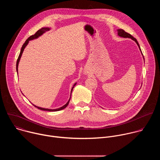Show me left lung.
Returning <instances> with one entry per match:
<instances>
[{
    "label": "left lung",
    "instance_id": "1",
    "mask_svg": "<svg viewBox=\"0 0 160 160\" xmlns=\"http://www.w3.org/2000/svg\"><path fill=\"white\" fill-rule=\"evenodd\" d=\"M117 32H118V35L119 37H123V38H131L132 40H133V41L137 43V45H138V47H139V50H140V51H141V54L142 55V57H143V59H144V56H143V54H142V51H141V48H140V45H139V44L138 40H136V38H135L134 37H133L130 34H129V33L125 32L123 30H122V29H118V30H117Z\"/></svg>",
    "mask_w": 160,
    "mask_h": 160
}]
</instances>
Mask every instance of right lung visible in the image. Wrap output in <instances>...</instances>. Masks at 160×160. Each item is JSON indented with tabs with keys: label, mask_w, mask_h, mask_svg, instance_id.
<instances>
[{
	"label": "right lung",
	"mask_w": 160,
	"mask_h": 160,
	"mask_svg": "<svg viewBox=\"0 0 160 160\" xmlns=\"http://www.w3.org/2000/svg\"><path fill=\"white\" fill-rule=\"evenodd\" d=\"M51 30V28H49V27H43V28H42L41 29H40L39 30H38L36 33L35 35H33L32 36H30L26 41L24 43V44L22 45V46L21 48V51H20V53H19V57L18 58V60H17V62H16V72H17V73H18V65H19V61H20V59L21 58V56H22V52H23L24 51V49H25V48L27 47V45L29 43V41L30 40H34V39H36V38H38L39 37H40L41 35H42L44 33H45L48 31H49ZM77 84V82L73 85V86L72 87V90H71V94H72V92L73 91V89L74 88V87ZM70 99H71V95H70V98L69 99V100H68V101L62 106L59 108H56V109H48V108H41V107H39V106H35L33 104H32L35 107L37 108L38 109H41V110H43V111H60V110H62L63 109H64L68 105V104H69V102L70 101Z\"/></svg>",
	"instance_id": "right-lung-1"
}]
</instances>
